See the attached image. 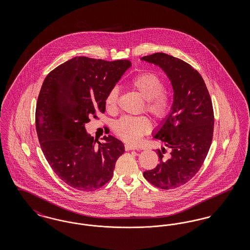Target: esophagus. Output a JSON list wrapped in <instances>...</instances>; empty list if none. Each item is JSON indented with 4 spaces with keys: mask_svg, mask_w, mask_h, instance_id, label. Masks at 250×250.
Here are the masks:
<instances>
[{
    "mask_svg": "<svg viewBox=\"0 0 250 250\" xmlns=\"http://www.w3.org/2000/svg\"><path fill=\"white\" fill-rule=\"evenodd\" d=\"M125 148L126 151H131V150H137V151H139V150H140V148L135 147V146H131L129 144H125Z\"/></svg>",
    "mask_w": 250,
    "mask_h": 250,
    "instance_id": "obj_1",
    "label": "esophagus"
}]
</instances>
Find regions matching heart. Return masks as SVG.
I'll return each mask as SVG.
<instances>
[{"instance_id": "heart-1", "label": "heart", "mask_w": 250, "mask_h": 250, "mask_svg": "<svg viewBox=\"0 0 250 250\" xmlns=\"http://www.w3.org/2000/svg\"><path fill=\"white\" fill-rule=\"evenodd\" d=\"M133 87L145 99L146 110L158 121L166 119L170 112L171 100L164 93L165 83L155 73L146 72L138 75L132 82ZM119 100V89L111 88L106 98L108 109H115ZM150 122L144 116H124L113 125V130L122 140L131 144L140 143L143 135L150 130Z\"/></svg>"}]
</instances>
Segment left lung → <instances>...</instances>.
I'll return each mask as SVG.
<instances>
[{
	"instance_id": "obj_1",
	"label": "left lung",
	"mask_w": 250,
	"mask_h": 250,
	"mask_svg": "<svg viewBox=\"0 0 250 250\" xmlns=\"http://www.w3.org/2000/svg\"><path fill=\"white\" fill-rule=\"evenodd\" d=\"M166 74L173 90L170 112L154 131V138L170 149L158 151L159 164L143 176L161 189L176 188L194 177L210 149L214 131L211 97L201 74L188 62L166 53L141 58Z\"/></svg>"
}]
</instances>
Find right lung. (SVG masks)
I'll list each match as a JSON object with an SVG mask.
<instances>
[{
    "label": "right lung",
    "mask_w": 250,
    "mask_h": 250,
    "mask_svg": "<svg viewBox=\"0 0 250 250\" xmlns=\"http://www.w3.org/2000/svg\"><path fill=\"white\" fill-rule=\"evenodd\" d=\"M131 65L127 60L75 57L43 83L36 105L38 140L53 171L75 189L95 191L107 184L125 152L124 143L110 135L96 145L85 125L105 112L109 90Z\"/></svg>",
    "instance_id": "add662e5"
}]
</instances>
